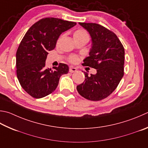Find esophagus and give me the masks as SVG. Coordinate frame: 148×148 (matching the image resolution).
Wrapping results in <instances>:
<instances>
[{
  "instance_id": "1",
  "label": "esophagus",
  "mask_w": 148,
  "mask_h": 148,
  "mask_svg": "<svg viewBox=\"0 0 148 148\" xmlns=\"http://www.w3.org/2000/svg\"><path fill=\"white\" fill-rule=\"evenodd\" d=\"M76 71H77V69L74 68V67H73V66H71V67H70L69 72H71V73H73V72H76Z\"/></svg>"
}]
</instances>
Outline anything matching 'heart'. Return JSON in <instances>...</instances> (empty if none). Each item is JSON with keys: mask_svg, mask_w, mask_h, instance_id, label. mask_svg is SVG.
Returning a JSON list of instances; mask_svg holds the SVG:
<instances>
[{"mask_svg": "<svg viewBox=\"0 0 148 148\" xmlns=\"http://www.w3.org/2000/svg\"><path fill=\"white\" fill-rule=\"evenodd\" d=\"M73 37L74 39H82V38H88V35L85 30L82 29H78L75 31L73 34ZM69 60L70 62L72 63H76L79 60V58L77 56H70L69 58Z\"/></svg>", "mask_w": 148, "mask_h": 148, "instance_id": "1", "label": "heart"}]
</instances>
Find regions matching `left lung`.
Masks as SVG:
<instances>
[{
	"label": "left lung",
	"mask_w": 148,
	"mask_h": 148,
	"mask_svg": "<svg viewBox=\"0 0 148 148\" xmlns=\"http://www.w3.org/2000/svg\"><path fill=\"white\" fill-rule=\"evenodd\" d=\"M91 37L92 48L89 56L82 65L96 69L97 73L88 76L84 72L85 81L77 86L83 98L99 101L107 98L116 89L123 76L125 51L114 32L96 23H79Z\"/></svg>",
	"instance_id": "obj_1"
}]
</instances>
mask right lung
<instances>
[{
	"label": "right lung",
	"mask_w": 148,
	"mask_h": 148,
	"mask_svg": "<svg viewBox=\"0 0 148 148\" xmlns=\"http://www.w3.org/2000/svg\"><path fill=\"white\" fill-rule=\"evenodd\" d=\"M76 23L47 17L34 24L26 32L16 53L17 76L21 87L35 98L50 95L57 88L61 76L69 68L60 63L53 69L46 68L48 51L55 48L60 35Z\"/></svg>",
	"instance_id": "add662e5"
}]
</instances>
